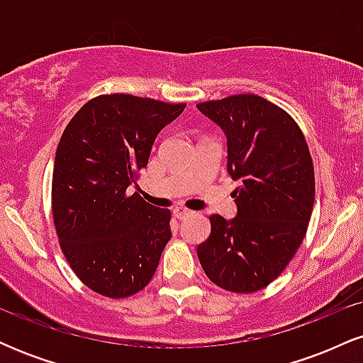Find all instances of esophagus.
<instances>
[{
  "label": "esophagus",
  "instance_id": "obj_1",
  "mask_svg": "<svg viewBox=\"0 0 363 363\" xmlns=\"http://www.w3.org/2000/svg\"><path fill=\"white\" fill-rule=\"evenodd\" d=\"M191 213H193V211L186 210V208H182V206H177L176 210H174V215H176L177 220H184L186 216H189Z\"/></svg>",
  "mask_w": 363,
  "mask_h": 363
}]
</instances>
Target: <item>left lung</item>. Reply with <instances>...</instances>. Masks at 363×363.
Returning a JSON list of instances; mask_svg holds the SVG:
<instances>
[{
    "mask_svg": "<svg viewBox=\"0 0 363 363\" xmlns=\"http://www.w3.org/2000/svg\"><path fill=\"white\" fill-rule=\"evenodd\" d=\"M196 107L223 131L227 172L240 181L235 216H210L199 262L220 289L252 294L286 268L306 235L315 193L309 148L297 123L259 95Z\"/></svg>",
    "mask_w": 363,
    "mask_h": 363,
    "instance_id": "obj_1",
    "label": "left lung"
}]
</instances>
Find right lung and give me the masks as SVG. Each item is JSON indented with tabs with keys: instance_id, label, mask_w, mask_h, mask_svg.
I'll return each instance as SVG.
<instances>
[{
	"instance_id": "right-lung-1",
	"label": "right lung",
	"mask_w": 363,
	"mask_h": 363,
	"mask_svg": "<svg viewBox=\"0 0 363 363\" xmlns=\"http://www.w3.org/2000/svg\"><path fill=\"white\" fill-rule=\"evenodd\" d=\"M184 107L101 95L62 133L54 158V225L73 272L97 294L123 298L145 289L172 237L170 211L128 194V187L147 167L158 133Z\"/></svg>"
}]
</instances>
